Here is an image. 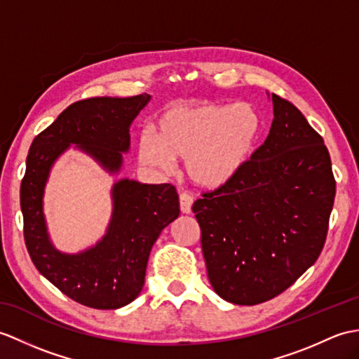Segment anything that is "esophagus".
<instances>
[{
  "mask_svg": "<svg viewBox=\"0 0 359 359\" xmlns=\"http://www.w3.org/2000/svg\"><path fill=\"white\" fill-rule=\"evenodd\" d=\"M179 202H180V211L183 214H191V206H193V202H194L193 197H191V194L180 193Z\"/></svg>",
  "mask_w": 359,
  "mask_h": 359,
  "instance_id": "34e87169",
  "label": "esophagus"
}]
</instances>
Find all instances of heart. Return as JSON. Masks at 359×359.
Instances as JSON below:
<instances>
[{
	"mask_svg": "<svg viewBox=\"0 0 359 359\" xmlns=\"http://www.w3.org/2000/svg\"><path fill=\"white\" fill-rule=\"evenodd\" d=\"M262 130L260 113L248 102L176 105L157 119L156 137L140 136L139 156L161 170H170L171 159H185L191 182L219 188L248 162Z\"/></svg>",
	"mask_w": 359,
	"mask_h": 359,
	"instance_id": "obj_1",
	"label": "heart"
}]
</instances>
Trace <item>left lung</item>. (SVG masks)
<instances>
[{"label":"left lung","mask_w":359,"mask_h":359,"mask_svg":"<svg viewBox=\"0 0 359 359\" xmlns=\"http://www.w3.org/2000/svg\"><path fill=\"white\" fill-rule=\"evenodd\" d=\"M272 102L264 144L193 205L211 286L241 306L285 292L316 262L335 200L323 137L287 99L272 93Z\"/></svg>","instance_id":"left-lung-1"}]
</instances>
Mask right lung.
I'll return each mask as SVG.
<instances>
[{
    "instance_id": "add662e5",
    "label": "right lung",
    "mask_w": 359,
    "mask_h": 359,
    "mask_svg": "<svg viewBox=\"0 0 359 359\" xmlns=\"http://www.w3.org/2000/svg\"><path fill=\"white\" fill-rule=\"evenodd\" d=\"M148 101L149 95L142 93L74 102L33 139L27 154L20 202L29 255L64 295L91 309H119L140 294L151 248L180 214L176 187L118 182L113 187V220L101 243L78 255H64L52 248L46 232L44 185L50 166L70 144L90 153L107 170L118 171L121 151L130 145V123Z\"/></svg>"
}]
</instances>
